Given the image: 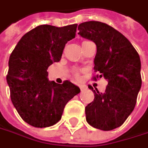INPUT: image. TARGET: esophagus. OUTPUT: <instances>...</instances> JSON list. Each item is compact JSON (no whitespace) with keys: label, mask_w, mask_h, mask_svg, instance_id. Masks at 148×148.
<instances>
[{"label":"esophagus","mask_w":148,"mask_h":148,"mask_svg":"<svg viewBox=\"0 0 148 148\" xmlns=\"http://www.w3.org/2000/svg\"><path fill=\"white\" fill-rule=\"evenodd\" d=\"M79 88H80L81 91L85 90L86 89V85H84V84H79Z\"/></svg>","instance_id":"obj_1"}]
</instances>
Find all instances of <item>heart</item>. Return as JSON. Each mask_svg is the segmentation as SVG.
I'll list each match as a JSON object with an SVG mask.
<instances>
[{
    "label": "heart",
    "instance_id": "obj_1",
    "mask_svg": "<svg viewBox=\"0 0 148 148\" xmlns=\"http://www.w3.org/2000/svg\"><path fill=\"white\" fill-rule=\"evenodd\" d=\"M77 76H78V74H77Z\"/></svg>",
    "mask_w": 148,
    "mask_h": 148
}]
</instances>
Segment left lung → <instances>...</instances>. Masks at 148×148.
I'll use <instances>...</instances> for the list:
<instances>
[{"instance_id": "obj_1", "label": "left lung", "mask_w": 148, "mask_h": 148, "mask_svg": "<svg viewBox=\"0 0 148 148\" xmlns=\"http://www.w3.org/2000/svg\"><path fill=\"white\" fill-rule=\"evenodd\" d=\"M78 29L81 37L95 43L93 69L108 81L104 93L88 86L94 99L85 108L86 121L95 128L110 131L122 125L135 108L142 86L140 57L125 36L105 23L87 21Z\"/></svg>"}]
</instances>
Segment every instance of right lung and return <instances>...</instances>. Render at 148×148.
I'll list each match as a JSON object with an SVG mask.
<instances>
[{"instance_id":"obj_1","label":"right lung","mask_w":148,"mask_h":148,"mask_svg":"<svg viewBox=\"0 0 148 148\" xmlns=\"http://www.w3.org/2000/svg\"><path fill=\"white\" fill-rule=\"evenodd\" d=\"M77 25H39L22 36L10 55L6 75L10 99L29 125H55L66 103L80 92L70 81L60 84L47 78L48 67L60 60L65 44L75 37Z\"/></svg>"}]
</instances>
